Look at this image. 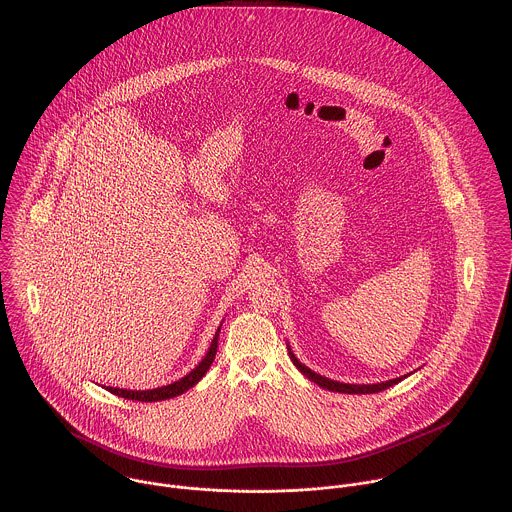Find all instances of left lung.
<instances>
[{
    "mask_svg": "<svg viewBox=\"0 0 512 512\" xmlns=\"http://www.w3.org/2000/svg\"><path fill=\"white\" fill-rule=\"evenodd\" d=\"M293 365L297 366L309 380H313L315 384H319L321 388H327L331 392H343V394H374V392H380L392 384H398L402 378L406 376H400V378H392V380H386V382H378V384H343V382H335V380H329L317 372H313L311 368H307L305 365H301L292 353Z\"/></svg>",
    "mask_w": 512,
    "mask_h": 512,
    "instance_id": "8db88e82",
    "label": "left lung"
}]
</instances>
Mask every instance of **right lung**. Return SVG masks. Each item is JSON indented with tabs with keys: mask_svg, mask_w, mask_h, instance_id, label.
<instances>
[{
	"mask_svg": "<svg viewBox=\"0 0 512 512\" xmlns=\"http://www.w3.org/2000/svg\"><path fill=\"white\" fill-rule=\"evenodd\" d=\"M220 331V329H219ZM219 331L211 343V349L207 353V357L199 363L197 368H193L185 378L173 382V384H167V386H161V388H153V390H124V388H106L108 392L116 394V396H122V398H128V400H138V402H159V400H167V398H173V396H179L183 392H187L189 388H193L203 376L205 372L209 370V366L213 365L215 361V355H217V347H219Z\"/></svg>",
	"mask_w": 512,
	"mask_h": 512,
	"instance_id": "right-lung-1",
	"label": "right lung"
}]
</instances>
